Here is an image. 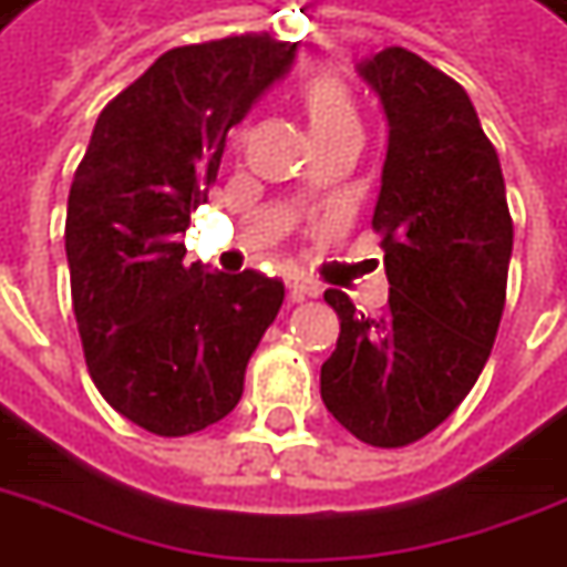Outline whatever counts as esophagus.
Returning <instances> with one entry per match:
<instances>
[{"mask_svg": "<svg viewBox=\"0 0 567 567\" xmlns=\"http://www.w3.org/2000/svg\"><path fill=\"white\" fill-rule=\"evenodd\" d=\"M322 295V288L316 282H310V279H300V276H295V279H288V297L291 300H303V297H319Z\"/></svg>", "mask_w": 567, "mask_h": 567, "instance_id": "esophagus-1", "label": "esophagus"}]
</instances>
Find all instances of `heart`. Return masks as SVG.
Listing matches in <instances>:
<instances>
[{"label":"heart","mask_w":567,"mask_h":567,"mask_svg":"<svg viewBox=\"0 0 567 567\" xmlns=\"http://www.w3.org/2000/svg\"><path fill=\"white\" fill-rule=\"evenodd\" d=\"M300 106H303L312 141L359 132V110L352 101V91L331 73H319L300 89Z\"/></svg>","instance_id":"obj_1"}]
</instances>
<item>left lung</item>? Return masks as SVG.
<instances>
[{
	"label": "left lung",
	"instance_id": "obj_1",
	"mask_svg": "<svg viewBox=\"0 0 567 567\" xmlns=\"http://www.w3.org/2000/svg\"><path fill=\"white\" fill-rule=\"evenodd\" d=\"M390 125L374 229L390 303L365 316L338 288L340 338L322 402L374 449L417 442L461 405L504 316L513 217L501 159L470 94L405 49L355 63Z\"/></svg>",
	"mask_w": 567,
	"mask_h": 567
}]
</instances>
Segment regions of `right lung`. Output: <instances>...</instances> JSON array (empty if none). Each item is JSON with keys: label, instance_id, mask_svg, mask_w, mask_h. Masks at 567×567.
<instances>
[{"label": "right lung", "instance_id": "add662e5", "mask_svg": "<svg viewBox=\"0 0 567 567\" xmlns=\"http://www.w3.org/2000/svg\"><path fill=\"white\" fill-rule=\"evenodd\" d=\"M297 45L229 35L162 54L104 106L66 202L73 312L91 380L156 435L224 421L285 300L282 279L184 264L181 236L227 134L291 70Z\"/></svg>", "mask_w": 567, "mask_h": 567}]
</instances>
